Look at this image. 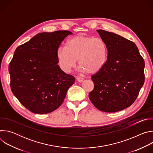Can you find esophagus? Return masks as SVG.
I'll return each instance as SVG.
<instances>
[{"label":"esophagus","instance_id":"esophagus-1","mask_svg":"<svg viewBox=\"0 0 153 153\" xmlns=\"http://www.w3.org/2000/svg\"><path fill=\"white\" fill-rule=\"evenodd\" d=\"M76 80H77V81L78 82H80H80H82L83 81L84 79L82 78V77H77Z\"/></svg>","mask_w":153,"mask_h":153}]
</instances>
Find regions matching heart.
<instances>
[{"instance_id":"heart-1","label":"heart","mask_w":153,"mask_h":153,"mask_svg":"<svg viewBox=\"0 0 153 153\" xmlns=\"http://www.w3.org/2000/svg\"><path fill=\"white\" fill-rule=\"evenodd\" d=\"M59 67L69 73L76 66L77 60L82 72L94 74L105 66L108 57V47L100 38L79 34L69 39L65 47L56 51Z\"/></svg>"}]
</instances>
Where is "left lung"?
Wrapping results in <instances>:
<instances>
[{
    "label": "left lung",
    "instance_id": "1",
    "mask_svg": "<svg viewBox=\"0 0 153 153\" xmlns=\"http://www.w3.org/2000/svg\"><path fill=\"white\" fill-rule=\"evenodd\" d=\"M108 47L103 68L91 76L89 97L98 110L115 113L136 100L144 83L145 62L135 43L118 34L97 30Z\"/></svg>",
    "mask_w": 153,
    "mask_h": 153
}]
</instances>
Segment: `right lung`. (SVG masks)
Returning a JSON list of instances; mask_svg holds the SVG:
<instances>
[{
    "label": "right lung",
    "instance_id": "1",
    "mask_svg": "<svg viewBox=\"0 0 153 153\" xmlns=\"http://www.w3.org/2000/svg\"><path fill=\"white\" fill-rule=\"evenodd\" d=\"M72 34L69 31L39 33L15 50L9 64L11 89L31 112L43 114L56 110L74 83V77L60 69L56 57L61 42Z\"/></svg>",
    "mask_w": 153,
    "mask_h": 153
}]
</instances>
